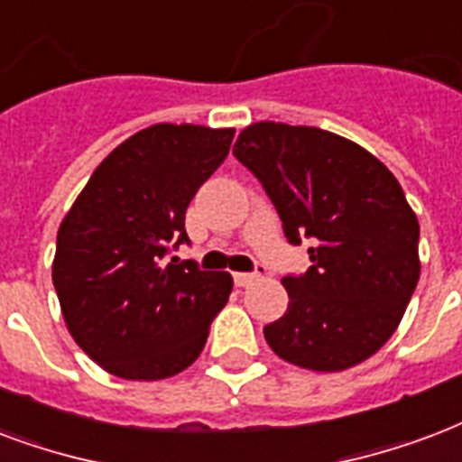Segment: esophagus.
<instances>
[{
  "label": "esophagus",
  "mask_w": 462,
  "mask_h": 462,
  "mask_svg": "<svg viewBox=\"0 0 462 462\" xmlns=\"http://www.w3.org/2000/svg\"><path fill=\"white\" fill-rule=\"evenodd\" d=\"M256 278H259V273H242V271H239V273H235V286L239 288L252 286Z\"/></svg>",
  "instance_id": "obj_1"
}]
</instances>
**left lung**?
Here are the masks:
<instances>
[{
    "label": "left lung",
    "mask_w": 462,
    "mask_h": 462,
    "mask_svg": "<svg viewBox=\"0 0 462 462\" xmlns=\"http://www.w3.org/2000/svg\"><path fill=\"white\" fill-rule=\"evenodd\" d=\"M312 266L283 276L286 315L263 327L278 358L317 373L364 364L402 322L417 288L419 220L395 174L354 140L259 121L235 143Z\"/></svg>",
    "instance_id": "obj_1"
}]
</instances>
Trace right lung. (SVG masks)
<instances>
[{
  "label": "right lung",
  "instance_id": "obj_1",
  "mask_svg": "<svg viewBox=\"0 0 462 462\" xmlns=\"http://www.w3.org/2000/svg\"><path fill=\"white\" fill-rule=\"evenodd\" d=\"M235 128L157 123L123 140L58 230L52 286L72 339L106 373L164 380L206 346L232 293L227 271L171 259L186 208L230 152Z\"/></svg>",
  "mask_w": 462,
  "mask_h": 462
}]
</instances>
